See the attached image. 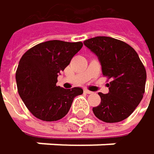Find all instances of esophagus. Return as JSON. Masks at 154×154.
<instances>
[{"instance_id": "34e87169", "label": "esophagus", "mask_w": 154, "mask_h": 154, "mask_svg": "<svg viewBox=\"0 0 154 154\" xmlns=\"http://www.w3.org/2000/svg\"><path fill=\"white\" fill-rule=\"evenodd\" d=\"M84 93H85V94H92L93 92H91V91H89L87 89H84Z\"/></svg>"}]
</instances>
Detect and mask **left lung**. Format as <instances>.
<instances>
[{
  "mask_svg": "<svg viewBox=\"0 0 154 154\" xmlns=\"http://www.w3.org/2000/svg\"><path fill=\"white\" fill-rule=\"evenodd\" d=\"M83 44L97 56L103 75L111 79L108 94L99 93L101 103L93 107L94 116L106 123L126 119L145 92L146 70L139 55L127 43L109 36H95Z\"/></svg>",
  "mask_w": 154,
  "mask_h": 154,
  "instance_id": "8db88e82",
  "label": "left lung"
}]
</instances>
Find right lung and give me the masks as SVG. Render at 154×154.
Wrapping results in <instances>:
<instances>
[{
    "label": "right lung",
    "instance_id": "1",
    "mask_svg": "<svg viewBox=\"0 0 154 154\" xmlns=\"http://www.w3.org/2000/svg\"><path fill=\"white\" fill-rule=\"evenodd\" d=\"M82 42L49 40L28 49L22 56L15 74L20 97L27 109L43 121H57L65 117L80 87L57 86L58 76L82 48Z\"/></svg>",
    "mask_w": 154,
    "mask_h": 154
}]
</instances>
